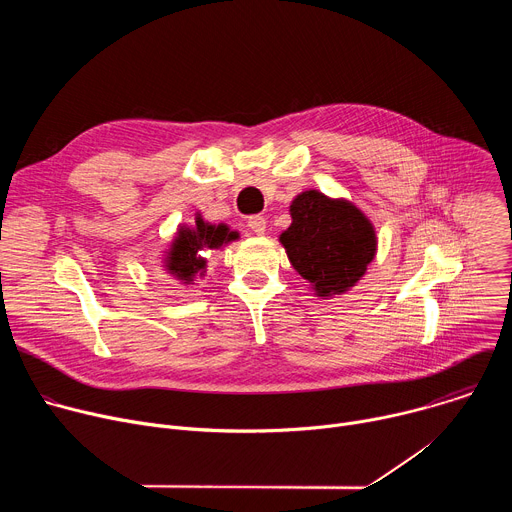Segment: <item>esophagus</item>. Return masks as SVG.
I'll return each instance as SVG.
<instances>
[{"mask_svg":"<svg viewBox=\"0 0 512 512\" xmlns=\"http://www.w3.org/2000/svg\"><path fill=\"white\" fill-rule=\"evenodd\" d=\"M247 225H249V229H251L255 235H263L267 221H265V218H263L261 214H255V216H249Z\"/></svg>","mask_w":512,"mask_h":512,"instance_id":"obj_1","label":"esophagus"}]
</instances>
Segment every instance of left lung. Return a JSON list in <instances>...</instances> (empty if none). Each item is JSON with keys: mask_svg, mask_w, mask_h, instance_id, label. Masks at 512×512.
Returning a JSON list of instances; mask_svg holds the SVG:
<instances>
[{"mask_svg": "<svg viewBox=\"0 0 512 512\" xmlns=\"http://www.w3.org/2000/svg\"><path fill=\"white\" fill-rule=\"evenodd\" d=\"M291 225L279 235L289 263L318 298L348 291L377 255L375 227L360 208L318 190L298 194L289 206Z\"/></svg>", "mask_w": 512, "mask_h": 512, "instance_id": "left-lung-1", "label": "left lung"}]
</instances>
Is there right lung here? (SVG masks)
Returning <instances> with one entry per match:
<instances>
[{"label": "right lung", "mask_w": 512, "mask_h": 512, "mask_svg": "<svg viewBox=\"0 0 512 512\" xmlns=\"http://www.w3.org/2000/svg\"><path fill=\"white\" fill-rule=\"evenodd\" d=\"M239 233L231 231L227 225H210L200 214L190 227H180L176 239L164 257V267L168 275L190 285L196 277H204L206 259L198 255L202 249H221L223 245L237 241Z\"/></svg>", "instance_id": "1"}]
</instances>
